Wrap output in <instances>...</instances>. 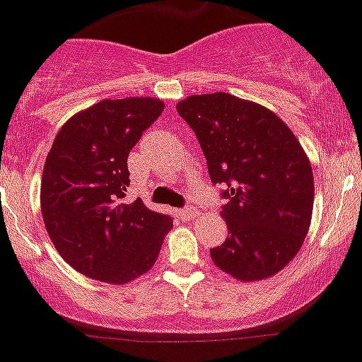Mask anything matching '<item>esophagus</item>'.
I'll use <instances>...</instances> for the list:
<instances>
[{
	"mask_svg": "<svg viewBox=\"0 0 362 362\" xmlns=\"http://www.w3.org/2000/svg\"><path fill=\"white\" fill-rule=\"evenodd\" d=\"M177 214H178V218L184 219V221H187V219L197 218V216H198V211H197V209H194V207H191V205H187V207L178 209Z\"/></svg>",
	"mask_w": 362,
	"mask_h": 362,
	"instance_id": "1",
	"label": "esophagus"
}]
</instances>
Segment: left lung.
I'll list each match as a JSON object with an SVG mask.
<instances>
[{"label":"left lung","mask_w":362,"mask_h":362,"mask_svg":"<svg viewBox=\"0 0 362 362\" xmlns=\"http://www.w3.org/2000/svg\"><path fill=\"white\" fill-rule=\"evenodd\" d=\"M197 134L212 184L223 185L228 238L211 250L219 269L252 282L275 275L302 248L310 225V162L272 110L227 93L177 105Z\"/></svg>","instance_id":"1"}]
</instances>
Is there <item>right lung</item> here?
Wrapping results in <instances>:
<instances>
[{
	"mask_svg": "<svg viewBox=\"0 0 362 362\" xmlns=\"http://www.w3.org/2000/svg\"><path fill=\"white\" fill-rule=\"evenodd\" d=\"M162 110L153 98L103 100L71 117L53 141L40 184L42 219L64 261L82 275L124 284L157 261L173 219L123 198L128 153Z\"/></svg>",
	"mask_w": 362,
	"mask_h": 362,
	"instance_id": "1",
	"label": "right lung"
}]
</instances>
